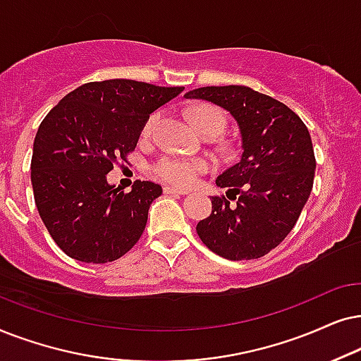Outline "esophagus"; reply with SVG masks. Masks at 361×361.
<instances>
[{"instance_id": "1", "label": "esophagus", "mask_w": 361, "mask_h": 361, "mask_svg": "<svg viewBox=\"0 0 361 361\" xmlns=\"http://www.w3.org/2000/svg\"><path fill=\"white\" fill-rule=\"evenodd\" d=\"M163 191H165V195H188V191L186 190L175 188V186H165Z\"/></svg>"}]
</instances>
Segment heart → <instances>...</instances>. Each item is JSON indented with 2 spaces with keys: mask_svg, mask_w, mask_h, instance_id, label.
Instances as JSON below:
<instances>
[{
  "mask_svg": "<svg viewBox=\"0 0 361 361\" xmlns=\"http://www.w3.org/2000/svg\"><path fill=\"white\" fill-rule=\"evenodd\" d=\"M191 118L196 128L206 135V133L214 132L219 133L224 130V117L218 109L209 107V105H198L191 110ZM158 122H160V114L155 112L147 118L143 125L142 133L145 137L155 130ZM153 173L161 180L173 183L176 186H191L198 180L200 175H204L206 171L211 170V163L203 158H186L178 155H163L161 158L153 163Z\"/></svg>",
  "mask_w": 361,
  "mask_h": 361,
  "instance_id": "obj_1",
  "label": "heart"
}]
</instances>
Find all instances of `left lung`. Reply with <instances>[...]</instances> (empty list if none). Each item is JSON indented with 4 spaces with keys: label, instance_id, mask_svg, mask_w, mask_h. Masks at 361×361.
Listing matches in <instances>:
<instances>
[{
    "label": "left lung",
    "instance_id": "1",
    "mask_svg": "<svg viewBox=\"0 0 361 361\" xmlns=\"http://www.w3.org/2000/svg\"><path fill=\"white\" fill-rule=\"evenodd\" d=\"M185 97L228 110L239 125L244 150L241 161L216 180L228 191L211 198L213 211L196 233L206 247L229 261L266 256L294 228L314 186L317 163L305 123L286 104L244 85H211Z\"/></svg>",
    "mask_w": 361,
    "mask_h": 361
}]
</instances>
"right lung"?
I'll return each mask as SVG.
<instances>
[{"label":"right lung","mask_w":361,"mask_h":361,"mask_svg":"<svg viewBox=\"0 0 361 361\" xmlns=\"http://www.w3.org/2000/svg\"><path fill=\"white\" fill-rule=\"evenodd\" d=\"M183 90L130 79L89 82L42 120L31 183L42 223L67 256L104 264L135 246L161 186L137 180L123 193L107 183V173L135 150L150 114Z\"/></svg>","instance_id":"obj_1"}]
</instances>
